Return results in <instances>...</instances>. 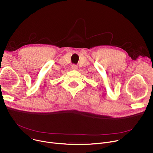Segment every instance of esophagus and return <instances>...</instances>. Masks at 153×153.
Wrapping results in <instances>:
<instances>
[{"instance_id":"obj_1","label":"esophagus","mask_w":153,"mask_h":153,"mask_svg":"<svg viewBox=\"0 0 153 153\" xmlns=\"http://www.w3.org/2000/svg\"><path fill=\"white\" fill-rule=\"evenodd\" d=\"M71 68H72L73 70H77V65H74V64L72 65H71Z\"/></svg>"}]
</instances>
